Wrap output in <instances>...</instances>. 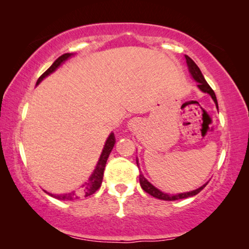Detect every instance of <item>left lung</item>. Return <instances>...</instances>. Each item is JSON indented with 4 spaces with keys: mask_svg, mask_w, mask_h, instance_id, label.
I'll use <instances>...</instances> for the list:
<instances>
[{
    "mask_svg": "<svg viewBox=\"0 0 249 249\" xmlns=\"http://www.w3.org/2000/svg\"><path fill=\"white\" fill-rule=\"evenodd\" d=\"M186 61H187V64H188L190 73H192V76L194 77V79H195L196 81H198L199 89L202 90V91H204V93L210 94L211 96H212L213 100H214V102H215V104H216V107H217V101H216L215 94H214V91H213L212 88L210 87V85L206 83L205 78H204L202 72H200L199 68L197 67V64L194 62V61L190 59L188 55H186ZM139 182H141V186H142V190H145L146 193L149 194V195L153 196V197H155V198H159V199H162V200H178V199H182V198H188V197L195 196L199 192H202L204 187L207 185V183H205V185L202 186V187H199L198 189L194 190V192L183 193V194H177V195H169V194H164V193H162L161 190H159L158 188H155V187L153 186L152 183H149L147 180L145 179V177L142 176V173H141V175H139Z\"/></svg>",
    "mask_w": 249,
    "mask_h": 249,
    "instance_id": "1",
    "label": "left lung"
}]
</instances>
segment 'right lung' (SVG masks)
<instances>
[{
  "label": "right lung",
  "mask_w": 249,
  "mask_h": 249,
  "mask_svg": "<svg viewBox=\"0 0 249 249\" xmlns=\"http://www.w3.org/2000/svg\"><path fill=\"white\" fill-rule=\"evenodd\" d=\"M72 54L71 53H66L63 54V55H61L60 57H57L55 60V62H54L52 66H51L49 69H47L45 72H44L42 76L38 78V80H37V85H38L40 81H42L44 78L46 76H49L50 73H52L54 70L56 69L57 67L60 66L61 63L63 62V61H66L68 57H70ZM114 135L111 134L108 136L107 142H105L104 145V148H103V152H102L101 154V158L98 160V163L96 165V168H95L93 175L90 176V178L88 179V181L83 185L81 187V189L79 193H70V194H64V195H53V194H49L52 197H55V198L60 199V200H73V199H78L80 198L81 196H85V197H88L90 195H93V194L96 192V190L100 188L101 185H102V180H103V173H104V169H105V164H107V161L108 159V155H110V153L112 151V148H113L114 146Z\"/></svg>",
  "instance_id": "add662e5"
}]
</instances>
